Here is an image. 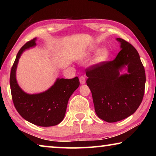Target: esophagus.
<instances>
[{"instance_id":"esophagus-1","label":"esophagus","mask_w":156,"mask_h":156,"mask_svg":"<svg viewBox=\"0 0 156 156\" xmlns=\"http://www.w3.org/2000/svg\"><path fill=\"white\" fill-rule=\"evenodd\" d=\"M79 79H80V84H83L85 83L86 79H85V77H84V76H81L80 77V78H79Z\"/></svg>"}]
</instances>
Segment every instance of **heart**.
Segmentation results:
<instances>
[{"label":"heart","mask_w":156,"mask_h":156,"mask_svg":"<svg viewBox=\"0 0 156 156\" xmlns=\"http://www.w3.org/2000/svg\"><path fill=\"white\" fill-rule=\"evenodd\" d=\"M96 47H92L90 49L88 50V54H92V53L95 52L97 50ZM110 56V53L109 49L107 48H103L100 49L98 51V53L96 54V57L94 58V62L96 64H100V63H102L105 61H107L109 58Z\"/></svg>","instance_id":"b5f03b06"}]
</instances>
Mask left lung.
<instances>
[{
    "instance_id": "left-lung-1",
    "label": "left lung",
    "mask_w": 156,
    "mask_h": 156,
    "mask_svg": "<svg viewBox=\"0 0 156 156\" xmlns=\"http://www.w3.org/2000/svg\"><path fill=\"white\" fill-rule=\"evenodd\" d=\"M116 40L120 43L121 50L114 60L86 69L95 112L107 122L125 119L138 109L146 82L144 66L135 47L122 38ZM125 66L128 73L120 75L119 72Z\"/></svg>"
}]
</instances>
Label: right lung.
<instances>
[{
  "mask_svg": "<svg viewBox=\"0 0 156 156\" xmlns=\"http://www.w3.org/2000/svg\"><path fill=\"white\" fill-rule=\"evenodd\" d=\"M36 38L28 41L21 47L10 73V88L12 100L18 113L28 122L41 126L58 125L65 117L68 100L80 85L78 77L58 78L48 90L37 94H28L17 83L16 71L21 54L25 50L36 46Z\"/></svg>",
  "mask_w": 156,
  "mask_h": 156,
  "instance_id": "1",
  "label": "right lung"
}]
</instances>
